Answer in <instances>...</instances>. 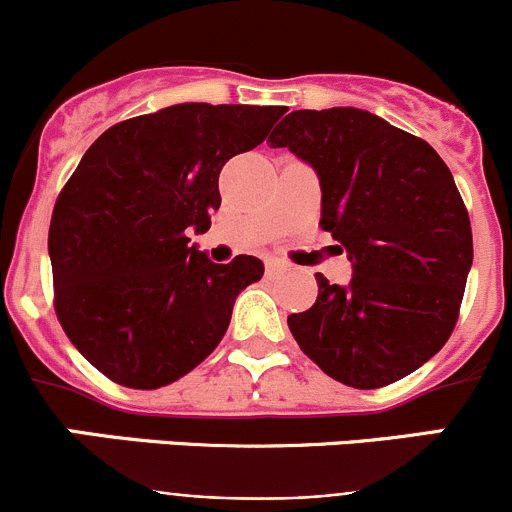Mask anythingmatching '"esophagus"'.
Listing matches in <instances>:
<instances>
[{"instance_id": "obj_1", "label": "esophagus", "mask_w": 512, "mask_h": 512, "mask_svg": "<svg viewBox=\"0 0 512 512\" xmlns=\"http://www.w3.org/2000/svg\"><path fill=\"white\" fill-rule=\"evenodd\" d=\"M280 270H285L280 260H267V275H277Z\"/></svg>"}]
</instances>
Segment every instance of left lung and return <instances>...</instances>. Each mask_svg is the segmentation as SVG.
Returning <instances> with one entry per match:
<instances>
[{
	"label": "left lung",
	"instance_id": "left-lung-1",
	"mask_svg": "<svg viewBox=\"0 0 512 512\" xmlns=\"http://www.w3.org/2000/svg\"><path fill=\"white\" fill-rule=\"evenodd\" d=\"M267 143L312 165L319 225L352 262L347 287L317 275V302L289 314V332L354 389L404 379L448 342L473 265L451 170L426 141L352 106L292 111Z\"/></svg>",
	"mask_w": 512,
	"mask_h": 512
}]
</instances>
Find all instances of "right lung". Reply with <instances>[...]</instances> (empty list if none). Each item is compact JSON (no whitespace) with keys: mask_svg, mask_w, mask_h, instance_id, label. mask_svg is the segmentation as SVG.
<instances>
[{"mask_svg":"<svg viewBox=\"0 0 512 512\" xmlns=\"http://www.w3.org/2000/svg\"><path fill=\"white\" fill-rule=\"evenodd\" d=\"M285 111L175 103L116 123L84 153L51 215L54 307L108 379L173 384L225 337L237 294L265 265L252 255L215 265L188 235L210 230L223 165L260 146Z\"/></svg>","mask_w":512,"mask_h":512,"instance_id":"right-lung-1","label":"right lung"}]
</instances>
